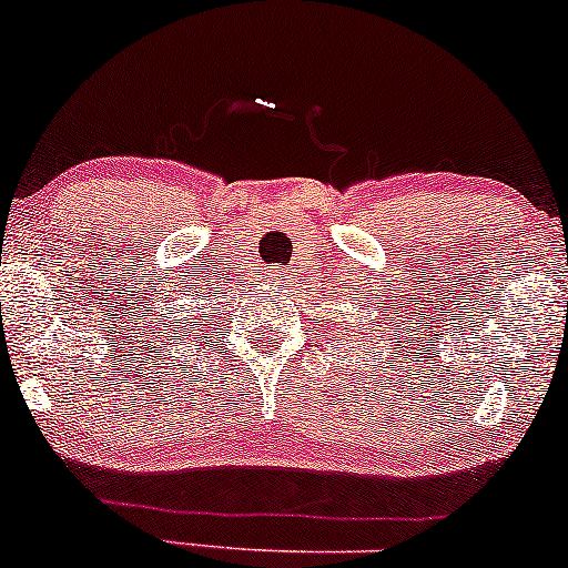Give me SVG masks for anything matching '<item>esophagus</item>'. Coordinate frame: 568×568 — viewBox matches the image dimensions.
Wrapping results in <instances>:
<instances>
[{
	"label": "esophagus",
	"instance_id": "34e87169",
	"mask_svg": "<svg viewBox=\"0 0 568 568\" xmlns=\"http://www.w3.org/2000/svg\"><path fill=\"white\" fill-rule=\"evenodd\" d=\"M266 283H270L272 288H283V285H285V272L280 270V266H275V270L266 272Z\"/></svg>",
	"mask_w": 568,
	"mask_h": 568
}]
</instances>
